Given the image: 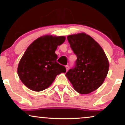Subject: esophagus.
Instances as JSON below:
<instances>
[{"label":"esophagus","mask_w":125,"mask_h":125,"mask_svg":"<svg viewBox=\"0 0 125 125\" xmlns=\"http://www.w3.org/2000/svg\"><path fill=\"white\" fill-rule=\"evenodd\" d=\"M65 67H66V71H67L69 70V65H66V66H65Z\"/></svg>","instance_id":"34e87169"}]
</instances>
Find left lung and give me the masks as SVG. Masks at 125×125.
Segmentation results:
<instances>
[{
  "label": "left lung",
  "mask_w": 125,
  "mask_h": 125,
  "mask_svg": "<svg viewBox=\"0 0 125 125\" xmlns=\"http://www.w3.org/2000/svg\"><path fill=\"white\" fill-rule=\"evenodd\" d=\"M77 59L66 73L73 87L81 94H88L102 84L109 71V61L101 46L86 34L67 37Z\"/></svg>",
  "instance_id": "1"
}]
</instances>
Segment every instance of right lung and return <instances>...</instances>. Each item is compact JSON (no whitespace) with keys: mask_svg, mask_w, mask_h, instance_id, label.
Wrapping results in <instances>:
<instances>
[{"mask_svg":"<svg viewBox=\"0 0 125 125\" xmlns=\"http://www.w3.org/2000/svg\"><path fill=\"white\" fill-rule=\"evenodd\" d=\"M65 37L46 36L38 38L29 45L18 65L20 79L33 91H42L51 85L55 77L66 72L65 67L56 62L58 46Z\"/></svg>","mask_w":125,"mask_h":125,"instance_id":"add662e5","label":"right lung"}]
</instances>
